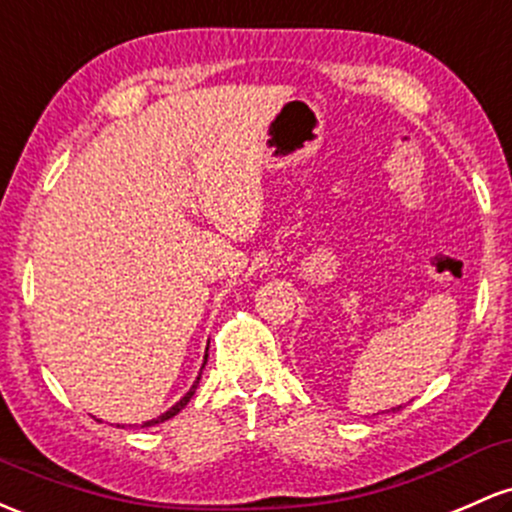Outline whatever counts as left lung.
Masks as SVG:
<instances>
[{
	"label": "left lung",
	"mask_w": 512,
	"mask_h": 512,
	"mask_svg": "<svg viewBox=\"0 0 512 512\" xmlns=\"http://www.w3.org/2000/svg\"><path fill=\"white\" fill-rule=\"evenodd\" d=\"M398 408H403V406H398ZM393 411H396V408H393Z\"/></svg>",
	"instance_id": "8db88e82"
}]
</instances>
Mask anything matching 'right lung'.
Masks as SVG:
<instances>
[{
    "label": "right lung",
    "mask_w": 512,
    "mask_h": 512,
    "mask_svg": "<svg viewBox=\"0 0 512 512\" xmlns=\"http://www.w3.org/2000/svg\"><path fill=\"white\" fill-rule=\"evenodd\" d=\"M206 359H209V355H206V357H204V364H206ZM199 379H201V372H199V376H196V381H194V384H192V389H189L187 393H184V396H182V398H179V401H177V403H174V406L170 408V411H167V413H162V415H160V418H153V420H148V423H143V428H150V425H157V423H165V420H170V418H174V415H177L179 411H182V408H184V406H187V403H189V398H192V396H194L196 386H199Z\"/></svg>",
    "instance_id": "right-lung-1"
}]
</instances>
